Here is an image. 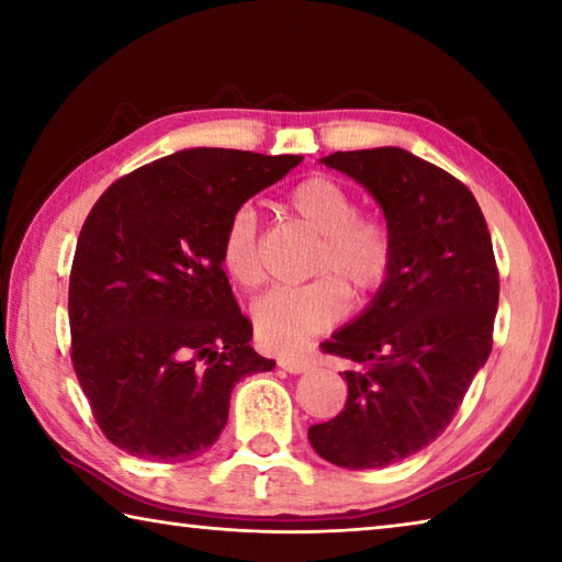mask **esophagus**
Instances as JSON below:
<instances>
[{"label": "esophagus", "mask_w": 562, "mask_h": 562, "mask_svg": "<svg viewBox=\"0 0 562 562\" xmlns=\"http://www.w3.org/2000/svg\"><path fill=\"white\" fill-rule=\"evenodd\" d=\"M278 367L290 374H302V372H310V369L315 367V361L310 357H280Z\"/></svg>", "instance_id": "34e87169"}]
</instances>
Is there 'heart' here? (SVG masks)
I'll use <instances>...</instances> for the list:
<instances>
[{"label":"heart","mask_w":562,"mask_h":562,"mask_svg":"<svg viewBox=\"0 0 562 562\" xmlns=\"http://www.w3.org/2000/svg\"><path fill=\"white\" fill-rule=\"evenodd\" d=\"M290 211L322 240L315 255L317 280L300 288H274L252 304V325L274 351L300 349L347 315V292L357 302L384 288L394 265V235L384 217L357 211V198L329 176H310L288 193ZM221 265L237 288L262 282L258 217L237 207L221 237Z\"/></svg>","instance_id":"obj_1"}]
</instances>
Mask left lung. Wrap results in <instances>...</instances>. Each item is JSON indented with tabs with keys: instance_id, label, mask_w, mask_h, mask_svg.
<instances>
[{
	"instance_id": "8db88e82",
	"label": "left lung",
	"mask_w": 562,
	"mask_h": 562,
	"mask_svg": "<svg viewBox=\"0 0 562 562\" xmlns=\"http://www.w3.org/2000/svg\"><path fill=\"white\" fill-rule=\"evenodd\" d=\"M322 164L376 198L394 265L372 304L319 345L349 361V394L307 436L341 469H382L443 434L486 364L498 268L473 193L439 166L394 146L337 150Z\"/></svg>"
}]
</instances>
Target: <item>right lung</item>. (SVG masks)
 I'll return each instance as SVG.
<instances>
[{
  "mask_svg": "<svg viewBox=\"0 0 562 562\" xmlns=\"http://www.w3.org/2000/svg\"><path fill=\"white\" fill-rule=\"evenodd\" d=\"M302 156L188 148L119 178L91 207L69 278L71 364L103 436L190 461L227 424L233 386L270 372L221 265L223 227Z\"/></svg>",
  "mask_w": 562,
  "mask_h": 562,
  "instance_id": "obj_1",
  "label": "right lung"
}]
</instances>
